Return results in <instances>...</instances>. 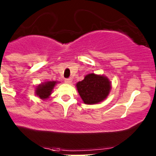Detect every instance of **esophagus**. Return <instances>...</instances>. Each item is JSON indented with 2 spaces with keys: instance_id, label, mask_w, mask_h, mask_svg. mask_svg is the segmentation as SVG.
Here are the masks:
<instances>
[{
  "instance_id": "esophagus-1",
  "label": "esophagus",
  "mask_w": 156,
  "mask_h": 156,
  "mask_svg": "<svg viewBox=\"0 0 156 156\" xmlns=\"http://www.w3.org/2000/svg\"><path fill=\"white\" fill-rule=\"evenodd\" d=\"M72 81V79H71V78H66L65 79V82L66 83V84H71Z\"/></svg>"
}]
</instances>
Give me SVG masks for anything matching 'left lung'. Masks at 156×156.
<instances>
[{
  "instance_id": "left-lung-1",
  "label": "left lung",
  "mask_w": 156,
  "mask_h": 156,
  "mask_svg": "<svg viewBox=\"0 0 156 156\" xmlns=\"http://www.w3.org/2000/svg\"><path fill=\"white\" fill-rule=\"evenodd\" d=\"M76 86L84 103L90 105L104 100L111 89V84L106 77L94 73L86 75Z\"/></svg>"
}]
</instances>
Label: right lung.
I'll list each match as a JSON object with an SVG mask.
<instances>
[{"instance_id":"add662e5","label":"right lung","mask_w":156,"mask_h":156,"mask_svg":"<svg viewBox=\"0 0 156 156\" xmlns=\"http://www.w3.org/2000/svg\"><path fill=\"white\" fill-rule=\"evenodd\" d=\"M56 84V81H48V82H45L44 84H41L36 88L35 94L41 99H43V100L48 98L49 96L51 94L52 90L53 89Z\"/></svg>"}]
</instances>
